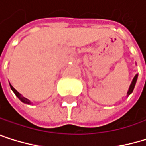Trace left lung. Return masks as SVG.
<instances>
[{
    "mask_svg": "<svg viewBox=\"0 0 146 146\" xmlns=\"http://www.w3.org/2000/svg\"><path fill=\"white\" fill-rule=\"evenodd\" d=\"M137 74L134 76V78H133V80H132V82H131V85H130V88H129L128 92H127V96H129V95L131 94V92L133 91L134 87H135V84H136V82H137Z\"/></svg>",
    "mask_w": 146,
    "mask_h": 146,
    "instance_id": "1",
    "label": "left lung"
}]
</instances>
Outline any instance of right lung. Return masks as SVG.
Masks as SVG:
<instances>
[{
    "label": "right lung",
    "mask_w": 146,
    "mask_h": 146,
    "mask_svg": "<svg viewBox=\"0 0 146 146\" xmlns=\"http://www.w3.org/2000/svg\"><path fill=\"white\" fill-rule=\"evenodd\" d=\"M10 88H11V90L14 91V93L15 94V96H16V97H17V98L21 101V102H23V103H25V104H31V103H30V101H29L28 98H24V97L21 96V94H20V93H19V92H18V91H17V90H15V89L11 84H10Z\"/></svg>",
    "instance_id": "right-lung-1"
}]
</instances>
